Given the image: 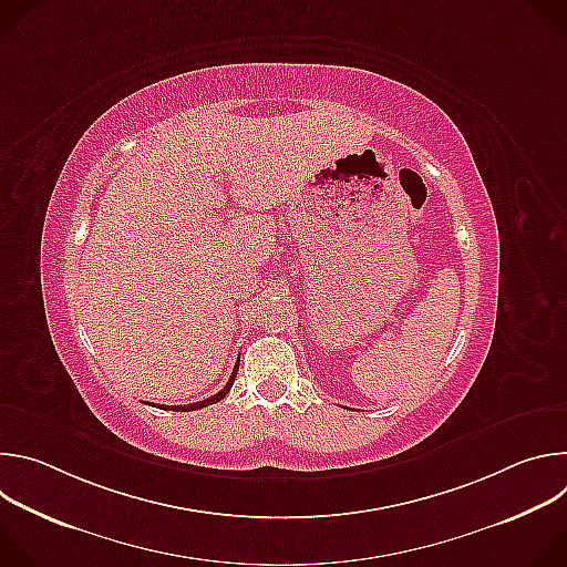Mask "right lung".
Wrapping results in <instances>:
<instances>
[{"mask_svg":"<svg viewBox=\"0 0 567 567\" xmlns=\"http://www.w3.org/2000/svg\"><path fill=\"white\" fill-rule=\"evenodd\" d=\"M237 368H239V361L235 363V368H233V372H230V377H228V381H226V385L217 392V394H213V396H208V399H204V401H197V403H188V406H158V409H166V411H182V413H188V411H199V409H206V406H210V403H217V401H221L226 394H228V390L233 388V381H235V377H237Z\"/></svg>","mask_w":567,"mask_h":567,"instance_id":"add662e5","label":"right lung"}]
</instances>
